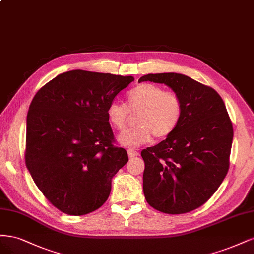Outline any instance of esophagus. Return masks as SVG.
I'll list each match as a JSON object with an SVG mask.
<instances>
[{
  "instance_id": "34e87169",
  "label": "esophagus",
  "mask_w": 254,
  "mask_h": 254,
  "mask_svg": "<svg viewBox=\"0 0 254 254\" xmlns=\"http://www.w3.org/2000/svg\"><path fill=\"white\" fill-rule=\"evenodd\" d=\"M127 155H128L129 158H134V157H137V156H138L139 153H138L137 151H135V150L129 149V150H127Z\"/></svg>"
}]
</instances>
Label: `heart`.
Listing matches in <instances>:
<instances>
[{"mask_svg": "<svg viewBox=\"0 0 254 254\" xmlns=\"http://www.w3.org/2000/svg\"><path fill=\"white\" fill-rule=\"evenodd\" d=\"M127 100V105L112 101L106 111L111 125L119 132L126 129L129 113L137 114V127L118 137V141L127 148H137L148 143L153 136L165 139L181 124L184 114L181 96L174 92H166L160 85L139 84L128 92Z\"/></svg>", "mask_w": 254, "mask_h": 254, "instance_id": "b5f03b06", "label": "heart"}]
</instances>
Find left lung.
Returning a JSON list of instances; mask_svg holds the SVG:
<instances>
[{"mask_svg": "<svg viewBox=\"0 0 254 254\" xmlns=\"http://www.w3.org/2000/svg\"><path fill=\"white\" fill-rule=\"evenodd\" d=\"M163 83L181 96L184 114L177 128L142 150L143 193L151 207L183 214L202 206L229 170L233 127L215 89L176 72L149 73L138 82Z\"/></svg>", "mask_w": 254, "mask_h": 254, "instance_id": "obj_1", "label": "left lung"}]
</instances>
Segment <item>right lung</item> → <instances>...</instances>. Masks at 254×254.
<instances>
[{"mask_svg": "<svg viewBox=\"0 0 254 254\" xmlns=\"http://www.w3.org/2000/svg\"><path fill=\"white\" fill-rule=\"evenodd\" d=\"M134 78L69 70L41 87L26 120L25 163L39 190L68 215L109 198L112 178L128 161L114 145L108 106Z\"/></svg>", "mask_w": 254, "mask_h": 254, "instance_id": "obj_1", "label": "right lung"}]
</instances>
